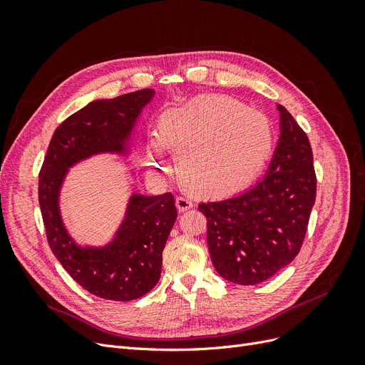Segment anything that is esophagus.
<instances>
[{
  "label": "esophagus",
  "mask_w": 365,
  "mask_h": 365,
  "mask_svg": "<svg viewBox=\"0 0 365 365\" xmlns=\"http://www.w3.org/2000/svg\"><path fill=\"white\" fill-rule=\"evenodd\" d=\"M176 207H178L180 212H187V210L193 207V201L185 196H178L176 197Z\"/></svg>",
  "instance_id": "esophagus-1"
}]
</instances>
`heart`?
Masks as SVG:
<instances>
[{
  "mask_svg": "<svg viewBox=\"0 0 365 365\" xmlns=\"http://www.w3.org/2000/svg\"><path fill=\"white\" fill-rule=\"evenodd\" d=\"M158 129L146 145L150 170H165L169 146L181 182L207 196L235 192L250 182L272 149L267 117L222 96L196 97L165 109Z\"/></svg>",
  "mask_w": 365,
  "mask_h": 365,
  "instance_id": "1",
  "label": "heart"
}]
</instances>
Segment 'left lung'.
I'll return each mask as SVG.
<instances>
[{
  "instance_id": "1",
  "label": "left lung",
  "mask_w": 365,
  "mask_h": 365,
  "mask_svg": "<svg viewBox=\"0 0 365 365\" xmlns=\"http://www.w3.org/2000/svg\"><path fill=\"white\" fill-rule=\"evenodd\" d=\"M280 137L267 175L250 190L217 202L200 204L207 217V244L220 277L257 284L300 252L315 204L317 176L312 148L286 108Z\"/></svg>"
}]
</instances>
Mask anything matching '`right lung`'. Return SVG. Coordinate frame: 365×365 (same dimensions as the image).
Segmentation results:
<instances>
[{"label":"right lung","instance_id":"add662e5","mask_svg":"<svg viewBox=\"0 0 365 365\" xmlns=\"http://www.w3.org/2000/svg\"><path fill=\"white\" fill-rule=\"evenodd\" d=\"M155 91L140 90L88 103L54 130L39 172V205L48 245L74 282L105 300L130 302L160 280L163 250L175 224L172 193H132L125 219L105 247H81L68 235L59 193L68 169L98 153L126 155L143 108Z\"/></svg>","mask_w":365,"mask_h":365}]
</instances>
